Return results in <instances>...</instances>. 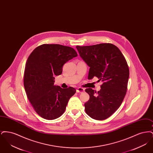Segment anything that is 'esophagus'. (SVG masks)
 Here are the masks:
<instances>
[{"mask_svg": "<svg viewBox=\"0 0 153 153\" xmlns=\"http://www.w3.org/2000/svg\"><path fill=\"white\" fill-rule=\"evenodd\" d=\"M83 92H84V89L82 88H77V89H76V92L77 93H82Z\"/></svg>", "mask_w": 153, "mask_h": 153, "instance_id": "1", "label": "esophagus"}]
</instances>
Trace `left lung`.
Wrapping results in <instances>:
<instances>
[{
    "label": "left lung",
    "mask_w": 153,
    "mask_h": 153,
    "mask_svg": "<svg viewBox=\"0 0 153 153\" xmlns=\"http://www.w3.org/2000/svg\"><path fill=\"white\" fill-rule=\"evenodd\" d=\"M76 48L90 67L88 79L94 77L102 81L97 92L92 88L85 92L89 99L85 111L92 119L102 120L111 117L122 103L127 92L129 68L122 53L115 45L104 43Z\"/></svg>",
    "instance_id": "left-lung-1"
}]
</instances>
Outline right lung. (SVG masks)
Returning <instances> with one entry per match:
<instances>
[{
  "instance_id": "add662e5",
  "label": "right lung",
  "mask_w": 153,
  "mask_h": 153,
  "mask_svg": "<svg viewBox=\"0 0 153 153\" xmlns=\"http://www.w3.org/2000/svg\"><path fill=\"white\" fill-rule=\"evenodd\" d=\"M77 56L71 47L59 44H43L31 52L26 63L24 87L36 113L47 120L61 117L76 91L54 85V76L62 72V66Z\"/></svg>"
}]
</instances>
